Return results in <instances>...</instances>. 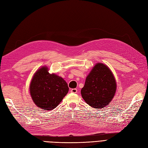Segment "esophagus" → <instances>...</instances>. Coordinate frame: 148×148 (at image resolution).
<instances>
[{
    "instance_id": "obj_1",
    "label": "esophagus",
    "mask_w": 148,
    "mask_h": 148,
    "mask_svg": "<svg viewBox=\"0 0 148 148\" xmlns=\"http://www.w3.org/2000/svg\"><path fill=\"white\" fill-rule=\"evenodd\" d=\"M70 92L72 93H74V94H75V93H76L77 92V89H72L70 90Z\"/></svg>"
}]
</instances>
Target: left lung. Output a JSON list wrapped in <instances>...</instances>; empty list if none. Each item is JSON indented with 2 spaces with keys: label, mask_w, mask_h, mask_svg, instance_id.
I'll return each mask as SVG.
<instances>
[{
  "label": "left lung",
  "mask_w": 148,
  "mask_h": 148,
  "mask_svg": "<svg viewBox=\"0 0 148 148\" xmlns=\"http://www.w3.org/2000/svg\"><path fill=\"white\" fill-rule=\"evenodd\" d=\"M116 81L110 69L105 64L99 62L86 76L81 94L89 106L100 109L111 102L116 94Z\"/></svg>",
  "instance_id": "8db88e82"
}]
</instances>
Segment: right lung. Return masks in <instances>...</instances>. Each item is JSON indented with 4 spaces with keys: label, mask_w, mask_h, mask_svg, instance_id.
<instances>
[{
    "label": "right lung",
    "mask_w": 148,
    "mask_h": 148,
    "mask_svg": "<svg viewBox=\"0 0 148 148\" xmlns=\"http://www.w3.org/2000/svg\"><path fill=\"white\" fill-rule=\"evenodd\" d=\"M48 71V67L42 66L35 72L30 81L29 92L35 105L50 111L62 101L69 88L62 77Z\"/></svg>",
    "instance_id": "right-lung-1"
}]
</instances>
